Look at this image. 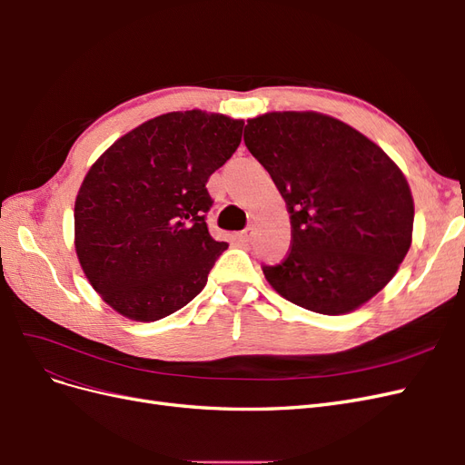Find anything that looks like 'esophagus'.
I'll return each instance as SVG.
<instances>
[{
    "label": "esophagus",
    "mask_w": 465,
    "mask_h": 465,
    "mask_svg": "<svg viewBox=\"0 0 465 465\" xmlns=\"http://www.w3.org/2000/svg\"><path fill=\"white\" fill-rule=\"evenodd\" d=\"M252 236H254V227H246L244 231L236 232V238H238V241H241L242 244L250 242V241H252Z\"/></svg>",
    "instance_id": "obj_1"
}]
</instances>
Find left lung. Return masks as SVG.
<instances>
[{
    "instance_id": "obj_1",
    "label": "left lung",
    "mask_w": 465,
    "mask_h": 465,
    "mask_svg": "<svg viewBox=\"0 0 465 465\" xmlns=\"http://www.w3.org/2000/svg\"><path fill=\"white\" fill-rule=\"evenodd\" d=\"M244 143L291 213L287 258L262 267L281 297L337 316L382 291L413 232L411 190L398 164L355 128L318 112L252 118Z\"/></svg>"
}]
</instances>
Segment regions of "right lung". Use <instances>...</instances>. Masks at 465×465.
Returning <instances> with one entry per match:
<instances>
[{
  "label": "right lung",
  "instance_id": "obj_1",
  "mask_svg": "<svg viewBox=\"0 0 465 465\" xmlns=\"http://www.w3.org/2000/svg\"><path fill=\"white\" fill-rule=\"evenodd\" d=\"M242 120L168 112L120 137L75 200V252L93 289L122 316L154 322L198 297L227 250L209 234V176L242 139Z\"/></svg>",
  "mask_w": 465,
  "mask_h": 465
}]
</instances>
